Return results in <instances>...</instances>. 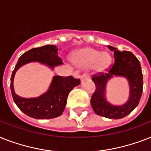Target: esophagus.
<instances>
[{"label": "esophagus", "mask_w": 151, "mask_h": 151, "mask_svg": "<svg viewBox=\"0 0 151 151\" xmlns=\"http://www.w3.org/2000/svg\"><path fill=\"white\" fill-rule=\"evenodd\" d=\"M88 78H89V75H88L87 73H83L81 77V81H84V80L88 79Z\"/></svg>", "instance_id": "obj_1"}]
</instances>
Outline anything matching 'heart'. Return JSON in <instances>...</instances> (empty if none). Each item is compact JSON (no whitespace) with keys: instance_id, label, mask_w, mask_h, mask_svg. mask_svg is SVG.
<instances>
[{"instance_id":"1","label":"heart","mask_w":151,"mask_h":151,"mask_svg":"<svg viewBox=\"0 0 151 151\" xmlns=\"http://www.w3.org/2000/svg\"><path fill=\"white\" fill-rule=\"evenodd\" d=\"M111 56L108 52H101L92 48L81 50L75 56L76 63L85 67L95 66L97 70H104L111 63Z\"/></svg>"}]
</instances>
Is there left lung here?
<instances>
[{
	"mask_svg": "<svg viewBox=\"0 0 151 151\" xmlns=\"http://www.w3.org/2000/svg\"><path fill=\"white\" fill-rule=\"evenodd\" d=\"M114 52L115 62L107 73L99 72L94 74L92 81L95 84L91 104L95 113L109 119H119L130 113L139 102L143 92V73L138 59L129 51H119L113 46H108ZM113 76H124L130 84V97L128 101L122 106H114L105 99V88L107 81Z\"/></svg>",
	"mask_w": 151,
	"mask_h": 151,
	"instance_id": "left-lung-1",
	"label": "left lung"
}]
</instances>
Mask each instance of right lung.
Returning a JSON list of instances; mask_svg holds the SVG:
<instances>
[{"mask_svg":"<svg viewBox=\"0 0 151 151\" xmlns=\"http://www.w3.org/2000/svg\"><path fill=\"white\" fill-rule=\"evenodd\" d=\"M58 55V49L54 45L33 48L19 57L12 72L11 91L14 101L21 111L29 117L38 119H49L60 116L64 110L70 91L81 83L80 79H76L72 76H55L49 90L41 96L32 99H24L16 95L13 81L16 71L19 67L35 61L53 69L54 67L63 63Z\"/></svg>","mask_w":151,"mask_h":151,"instance_id":"add662e5","label":"right lung"}]
</instances>
